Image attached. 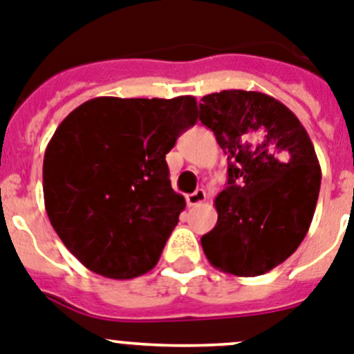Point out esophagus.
<instances>
[{"label":"esophagus","mask_w":354,"mask_h":354,"mask_svg":"<svg viewBox=\"0 0 354 354\" xmlns=\"http://www.w3.org/2000/svg\"><path fill=\"white\" fill-rule=\"evenodd\" d=\"M206 201V192L203 189H197L194 194H189L187 196V205L189 206H197L201 203H205Z\"/></svg>","instance_id":"obj_1"}]
</instances>
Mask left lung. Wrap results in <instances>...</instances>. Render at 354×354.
<instances>
[{
  "instance_id": "8db88e82",
  "label": "left lung",
  "mask_w": 354,
  "mask_h": 354,
  "mask_svg": "<svg viewBox=\"0 0 354 354\" xmlns=\"http://www.w3.org/2000/svg\"><path fill=\"white\" fill-rule=\"evenodd\" d=\"M199 120L227 157L216 225L201 238L216 270L257 277L284 263L310 227L321 167L307 130L282 102L259 91L205 95Z\"/></svg>"
}]
</instances>
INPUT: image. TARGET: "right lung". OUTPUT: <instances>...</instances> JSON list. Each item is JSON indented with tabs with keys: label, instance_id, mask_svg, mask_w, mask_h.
Instances as JSON below:
<instances>
[{
	"label": "right lung",
	"instance_id": "obj_1",
	"mask_svg": "<svg viewBox=\"0 0 354 354\" xmlns=\"http://www.w3.org/2000/svg\"><path fill=\"white\" fill-rule=\"evenodd\" d=\"M196 122L187 95L91 98L59 123L44 155V201L86 268L118 280L155 268L185 209L165 155Z\"/></svg>",
	"mask_w": 354,
	"mask_h": 354
}]
</instances>
